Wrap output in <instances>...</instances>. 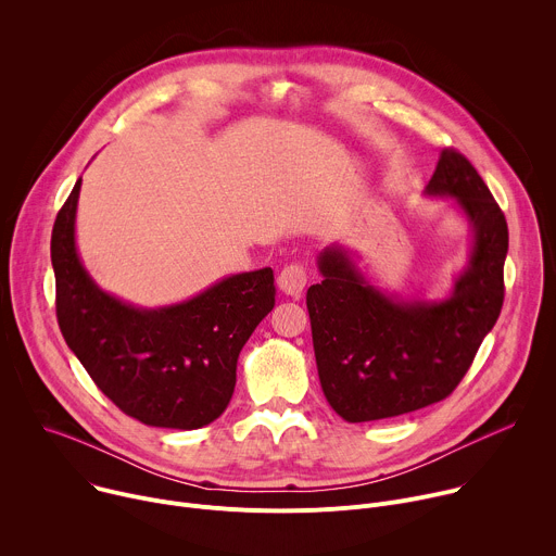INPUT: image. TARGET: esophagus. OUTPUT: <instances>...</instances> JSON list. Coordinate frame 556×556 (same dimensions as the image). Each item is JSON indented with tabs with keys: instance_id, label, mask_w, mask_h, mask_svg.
<instances>
[{
	"instance_id": "34e87169",
	"label": "esophagus",
	"mask_w": 556,
	"mask_h": 556,
	"mask_svg": "<svg viewBox=\"0 0 556 556\" xmlns=\"http://www.w3.org/2000/svg\"><path fill=\"white\" fill-rule=\"evenodd\" d=\"M305 281H307V270H305V266L299 264V262L283 266V270H281L279 277H277L279 288H281L286 294H290V296H299L301 290H303V286H305Z\"/></svg>"
}]
</instances>
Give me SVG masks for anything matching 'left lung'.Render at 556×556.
<instances>
[{
  "mask_svg": "<svg viewBox=\"0 0 556 556\" xmlns=\"http://www.w3.org/2000/svg\"><path fill=\"white\" fill-rule=\"evenodd\" d=\"M425 193L455 198L472 228L468 266L444 301L380 292L341 247L319 255L324 279L307 288L316 369L330 407L348 422L444 401L502 312L508 224L482 176L448 147Z\"/></svg>",
  "mask_w": 556,
  "mask_h": 556,
  "instance_id": "1",
  "label": "left lung"
}]
</instances>
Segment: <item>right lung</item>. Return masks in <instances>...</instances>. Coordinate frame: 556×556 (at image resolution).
Instances as JSON below:
<instances>
[{"mask_svg": "<svg viewBox=\"0 0 556 556\" xmlns=\"http://www.w3.org/2000/svg\"><path fill=\"white\" fill-rule=\"evenodd\" d=\"M81 178L56 213L50 257L56 321L67 348L127 416L149 427L200 429L224 414L242 348L275 307L270 268L232 275L198 296L144 309L103 292L78 260Z\"/></svg>", "mask_w": 556, "mask_h": 556, "instance_id": "add662e5", "label": "right lung"}]
</instances>
